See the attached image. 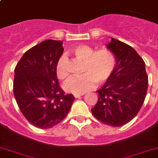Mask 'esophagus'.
I'll list each match as a JSON object with an SVG mask.
<instances>
[{
    "mask_svg": "<svg viewBox=\"0 0 158 158\" xmlns=\"http://www.w3.org/2000/svg\"><path fill=\"white\" fill-rule=\"evenodd\" d=\"M83 94H84V93H83V94H74V96H75V98H79V97H81V96H83Z\"/></svg>",
    "mask_w": 158,
    "mask_h": 158,
    "instance_id": "1",
    "label": "esophagus"
}]
</instances>
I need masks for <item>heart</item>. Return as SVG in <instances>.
<instances>
[{
	"label": "heart",
	"mask_w": 158,
	"mask_h": 158,
	"mask_svg": "<svg viewBox=\"0 0 158 158\" xmlns=\"http://www.w3.org/2000/svg\"><path fill=\"white\" fill-rule=\"evenodd\" d=\"M71 53L78 60L83 61V75L73 76L66 81L64 87L67 91L83 94L92 89L98 83H105L114 71L117 60L112 51L101 48L94 51L87 44H79L71 49ZM56 74L59 79L64 80L69 75L68 59L62 56L56 66Z\"/></svg>",
	"instance_id": "1"
}]
</instances>
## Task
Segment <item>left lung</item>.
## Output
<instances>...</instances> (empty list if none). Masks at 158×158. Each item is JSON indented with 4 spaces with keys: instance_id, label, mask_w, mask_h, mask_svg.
I'll list each match as a JSON object with an SVG mask.
<instances>
[{
    "instance_id": "8db88e82",
    "label": "left lung",
    "mask_w": 158,
    "mask_h": 158,
    "mask_svg": "<svg viewBox=\"0 0 158 158\" xmlns=\"http://www.w3.org/2000/svg\"><path fill=\"white\" fill-rule=\"evenodd\" d=\"M107 48L116 56L117 65L110 78L97 90L98 102L91 112L104 124L121 127L132 120L142 107L148 75L144 60L132 47L112 38Z\"/></svg>"
}]
</instances>
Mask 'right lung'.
<instances>
[{"label": "right lung", "instance_id": "1", "mask_svg": "<svg viewBox=\"0 0 158 158\" xmlns=\"http://www.w3.org/2000/svg\"><path fill=\"white\" fill-rule=\"evenodd\" d=\"M63 52V41H43L27 51L15 68L14 97L24 117L37 128L60 123L75 100L61 89L56 74Z\"/></svg>", "mask_w": 158, "mask_h": 158}]
</instances>
